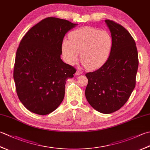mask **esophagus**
Here are the masks:
<instances>
[{"label": "esophagus", "mask_w": 150, "mask_h": 150, "mask_svg": "<svg viewBox=\"0 0 150 150\" xmlns=\"http://www.w3.org/2000/svg\"><path fill=\"white\" fill-rule=\"evenodd\" d=\"M81 72L80 71H79V70H77V71H76V73H75V75L76 76H79V75H81Z\"/></svg>", "instance_id": "esophagus-1"}]
</instances>
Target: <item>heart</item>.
I'll return each mask as SVG.
<instances>
[{"label":"heart","instance_id":"obj_1","mask_svg":"<svg viewBox=\"0 0 150 150\" xmlns=\"http://www.w3.org/2000/svg\"><path fill=\"white\" fill-rule=\"evenodd\" d=\"M69 40L62 44V55L70 65L77 63L81 52V60L88 69H97L109 59L113 47L110 33L92 27H83L71 31Z\"/></svg>","mask_w":150,"mask_h":150}]
</instances>
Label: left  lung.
<instances>
[{"label": "left lung", "instance_id": "obj_1", "mask_svg": "<svg viewBox=\"0 0 150 150\" xmlns=\"http://www.w3.org/2000/svg\"><path fill=\"white\" fill-rule=\"evenodd\" d=\"M105 22L113 39L112 50L103 66L86 74L85 95L95 110L109 114L122 107L134 90L139 60L135 42L128 31L112 21Z\"/></svg>", "mask_w": 150, "mask_h": 150}]
</instances>
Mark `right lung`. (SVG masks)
<instances>
[{
    "instance_id": "right-lung-1",
    "label": "right lung",
    "mask_w": 150,
    "mask_h": 150,
    "mask_svg": "<svg viewBox=\"0 0 150 150\" xmlns=\"http://www.w3.org/2000/svg\"><path fill=\"white\" fill-rule=\"evenodd\" d=\"M77 25L47 17L31 28L21 40L13 79L19 100L31 112L45 115L62 102L66 82L73 77L76 70L60 58L62 44L66 33Z\"/></svg>"
}]
</instances>
